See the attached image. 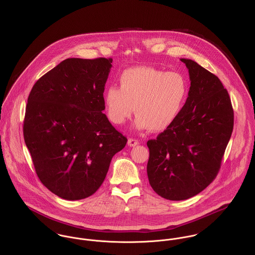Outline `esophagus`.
I'll return each instance as SVG.
<instances>
[{"mask_svg": "<svg viewBox=\"0 0 255 255\" xmlns=\"http://www.w3.org/2000/svg\"><path fill=\"white\" fill-rule=\"evenodd\" d=\"M139 144V141L135 138H129L128 140V145L130 146V147H134V146L138 145Z\"/></svg>", "mask_w": 255, "mask_h": 255, "instance_id": "esophagus-1", "label": "esophagus"}]
</instances>
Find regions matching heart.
Returning a JSON list of instances; mask_svg holds the SVG:
<instances>
[{"instance_id":"1","label":"heart","mask_w":255,"mask_h":255,"mask_svg":"<svg viewBox=\"0 0 255 255\" xmlns=\"http://www.w3.org/2000/svg\"><path fill=\"white\" fill-rule=\"evenodd\" d=\"M187 95L188 85L182 73L135 67L120 75L119 88L110 86L105 91L104 104L115 125H123L134 108L136 128L163 131L178 119Z\"/></svg>"}]
</instances>
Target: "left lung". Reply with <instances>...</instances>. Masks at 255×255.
Instances as JSON below:
<instances>
[{"label":"left lung","instance_id":"8db88e82","mask_svg":"<svg viewBox=\"0 0 255 255\" xmlns=\"http://www.w3.org/2000/svg\"><path fill=\"white\" fill-rule=\"evenodd\" d=\"M190 79L188 97L175 123L147 141V176L169 200L190 198L214 181L234 128V110L221 80L196 62L181 59Z\"/></svg>","mask_w":255,"mask_h":255}]
</instances>
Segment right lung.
<instances>
[{
  "mask_svg": "<svg viewBox=\"0 0 255 255\" xmlns=\"http://www.w3.org/2000/svg\"><path fill=\"white\" fill-rule=\"evenodd\" d=\"M112 62L67 59L41 76L28 96L24 141L39 180L61 198L95 193L113 156L127 144L102 113Z\"/></svg>",
  "mask_w": 255,
  "mask_h": 255,
  "instance_id": "obj_1",
  "label": "right lung"
}]
</instances>
